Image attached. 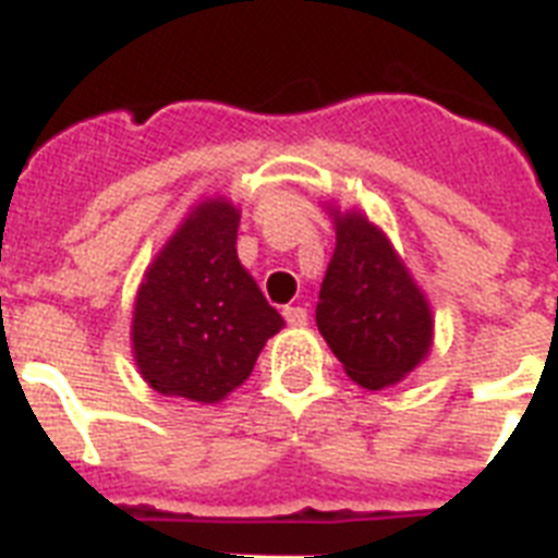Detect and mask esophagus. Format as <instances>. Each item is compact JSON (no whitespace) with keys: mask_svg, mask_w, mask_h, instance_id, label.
Returning <instances> with one entry per match:
<instances>
[{"mask_svg":"<svg viewBox=\"0 0 558 558\" xmlns=\"http://www.w3.org/2000/svg\"><path fill=\"white\" fill-rule=\"evenodd\" d=\"M282 314H284V323L288 325H305L307 323V311L302 305H288Z\"/></svg>","mask_w":558,"mask_h":558,"instance_id":"34e87169","label":"esophagus"}]
</instances>
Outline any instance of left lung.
Here are the masks:
<instances>
[{"label": "left lung", "instance_id": "obj_1", "mask_svg": "<svg viewBox=\"0 0 558 558\" xmlns=\"http://www.w3.org/2000/svg\"><path fill=\"white\" fill-rule=\"evenodd\" d=\"M333 221L337 251L319 288L316 328L351 380L383 389L429 351V305L377 227L360 213Z\"/></svg>", "mask_w": 558, "mask_h": 558}]
</instances>
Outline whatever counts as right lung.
Returning <instances> with one entry per match:
<instances>
[{"label":"right lung","mask_w":558,"mask_h":558,"mask_svg":"<svg viewBox=\"0 0 558 558\" xmlns=\"http://www.w3.org/2000/svg\"><path fill=\"white\" fill-rule=\"evenodd\" d=\"M239 209L204 202L167 242L137 291V368L160 395L216 403L251 377L282 328L235 256Z\"/></svg>","instance_id":"1"}]
</instances>
